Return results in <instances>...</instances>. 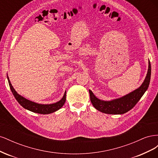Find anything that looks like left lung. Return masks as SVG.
<instances>
[{"mask_svg":"<svg viewBox=\"0 0 158 158\" xmlns=\"http://www.w3.org/2000/svg\"><path fill=\"white\" fill-rule=\"evenodd\" d=\"M151 77V64L148 62V69L144 82L140 86L122 98L111 100L103 101L95 96L93 92L89 89L90 100L93 106L98 111L106 114H124L130 111L135 106V105L146 92L150 84Z\"/></svg>","mask_w":158,"mask_h":158,"instance_id":"left-lung-1","label":"left lung"}]
</instances>
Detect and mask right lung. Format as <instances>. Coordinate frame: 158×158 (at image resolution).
Segmentation results:
<instances>
[{"mask_svg": "<svg viewBox=\"0 0 158 158\" xmlns=\"http://www.w3.org/2000/svg\"><path fill=\"white\" fill-rule=\"evenodd\" d=\"M8 81V84L9 85H10V89L12 91V92L14 95V98H16L17 100V102L20 103L21 106L25 108L26 109L29 110V111L33 112V113H40V114H50L52 113H54L57 110H59L63 106V105L66 102V92H64V94L63 95V98H62L60 101L58 102H56L55 103H52V104H40V103H37L33 102L30 101L23 97L21 96L20 94H18L16 91L14 89L13 86L12 85L10 81L9 80L8 76H7Z\"/></svg>", "mask_w": 158, "mask_h": 158, "instance_id": "obj_1", "label": "right lung"}]
</instances>
